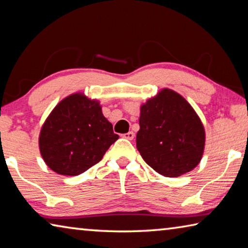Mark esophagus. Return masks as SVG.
Wrapping results in <instances>:
<instances>
[{
	"instance_id": "esophagus-1",
	"label": "esophagus",
	"mask_w": 248,
	"mask_h": 248,
	"mask_svg": "<svg viewBox=\"0 0 248 248\" xmlns=\"http://www.w3.org/2000/svg\"><path fill=\"white\" fill-rule=\"evenodd\" d=\"M123 137L124 138V139H128V140H133V138H134V133H133L132 131H129V132H127V133L123 134Z\"/></svg>"
}]
</instances>
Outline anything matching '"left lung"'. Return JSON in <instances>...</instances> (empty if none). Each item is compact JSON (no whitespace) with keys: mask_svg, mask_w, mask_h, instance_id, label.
<instances>
[{"mask_svg":"<svg viewBox=\"0 0 248 248\" xmlns=\"http://www.w3.org/2000/svg\"><path fill=\"white\" fill-rule=\"evenodd\" d=\"M137 149L163 176L177 177L199 164L204 149V128L183 96L164 89L141 106Z\"/></svg>","mask_w":248,"mask_h":248,"instance_id":"1","label":"left lung"}]
</instances>
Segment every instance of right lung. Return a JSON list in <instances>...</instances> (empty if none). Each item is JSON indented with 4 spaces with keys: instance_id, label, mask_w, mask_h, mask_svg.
<instances>
[{
    "instance_id": "right-lung-1",
    "label": "right lung",
    "mask_w": 248,
    "mask_h": 248,
    "mask_svg": "<svg viewBox=\"0 0 248 248\" xmlns=\"http://www.w3.org/2000/svg\"><path fill=\"white\" fill-rule=\"evenodd\" d=\"M118 138L97 100L73 94L61 100L46 119L39 149L52 170L77 176L97 164Z\"/></svg>"
}]
</instances>
